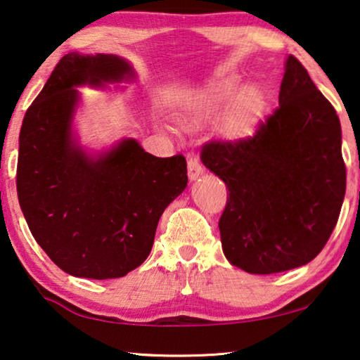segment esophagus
<instances>
[{"label": "esophagus", "mask_w": 360, "mask_h": 360, "mask_svg": "<svg viewBox=\"0 0 360 360\" xmlns=\"http://www.w3.org/2000/svg\"><path fill=\"white\" fill-rule=\"evenodd\" d=\"M201 174H202V167H201L200 160H198L196 158H190L188 159V179L196 180Z\"/></svg>", "instance_id": "34e87169"}]
</instances>
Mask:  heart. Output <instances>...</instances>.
<instances>
[{
	"label": "heart",
	"instance_id": "heart-1",
	"mask_svg": "<svg viewBox=\"0 0 360 360\" xmlns=\"http://www.w3.org/2000/svg\"><path fill=\"white\" fill-rule=\"evenodd\" d=\"M268 108V96L257 86L245 87L236 77L214 82L193 98L186 107L185 122L198 124L227 110L222 133L229 139L248 136Z\"/></svg>",
	"mask_w": 360,
	"mask_h": 360
}]
</instances>
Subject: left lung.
I'll return each mask as SVG.
<instances>
[{
	"instance_id": "8db88e82",
	"label": "left lung",
	"mask_w": 360,
	"mask_h": 360,
	"mask_svg": "<svg viewBox=\"0 0 360 360\" xmlns=\"http://www.w3.org/2000/svg\"><path fill=\"white\" fill-rule=\"evenodd\" d=\"M201 160L227 185L219 231L233 266L283 273L321 252L346 193L341 123L295 56L273 115L252 136L205 144Z\"/></svg>"
}]
</instances>
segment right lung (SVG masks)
I'll use <instances>...</instances> for the list:
<instances>
[{"mask_svg":"<svg viewBox=\"0 0 360 360\" xmlns=\"http://www.w3.org/2000/svg\"><path fill=\"white\" fill-rule=\"evenodd\" d=\"M131 77V65L117 55L68 53L20 128V210L51 262L76 278L113 279L138 268L164 210L188 184L184 155L155 158L133 138L91 155L72 138L75 87Z\"/></svg>","mask_w":360,"mask_h":360,"instance_id":"right-lung-1","label":"right lung"}]
</instances>
